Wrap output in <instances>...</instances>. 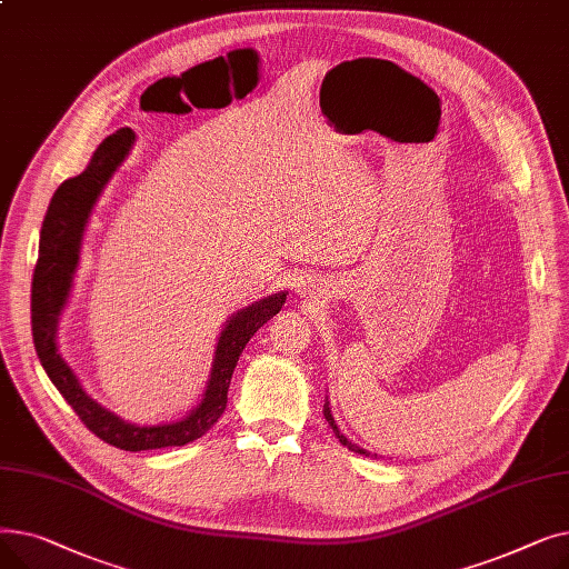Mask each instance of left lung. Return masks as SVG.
Segmentation results:
<instances>
[{"label": "left lung", "instance_id": "obj_1", "mask_svg": "<svg viewBox=\"0 0 569 569\" xmlns=\"http://www.w3.org/2000/svg\"><path fill=\"white\" fill-rule=\"evenodd\" d=\"M325 420H327V422H330V427H332V431L337 433L339 442H341V445H346V447H348V450H352V452H357V455H367V452L362 450V447H357V445H352V442H350V440H348V438H346V436H343V433L339 431V427L335 425V417H332L330 403H325Z\"/></svg>", "mask_w": 569, "mask_h": 569}]
</instances>
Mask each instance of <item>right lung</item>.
Returning <instances> with one entry per match:
<instances>
[{
	"mask_svg": "<svg viewBox=\"0 0 569 569\" xmlns=\"http://www.w3.org/2000/svg\"><path fill=\"white\" fill-rule=\"evenodd\" d=\"M133 138L136 136L131 129H119L117 133L106 138L99 144L92 161L84 168V172L67 179V182L59 184V189L54 191L48 214L43 219L39 260L32 279V335L41 367L46 369L59 395H62L67 403L76 410L80 422L103 442L119 447V450L142 452L159 450V447L187 445L212 429V425L226 410L228 387L232 371L239 362V355H242L244 346L260 327L281 311L286 302V292L269 295L264 300L237 311L228 320L217 343L214 365L212 373H209L202 401L182 422L136 427L119 420L117 415L99 406L82 390L80 380L57 350V322L59 316H62L73 283L87 219L92 214V207L101 196L103 187L108 184V179L129 154Z\"/></svg>",
	"mask_w": 569,
	"mask_h": 569,
	"instance_id": "obj_1",
	"label": "right lung"
}]
</instances>
